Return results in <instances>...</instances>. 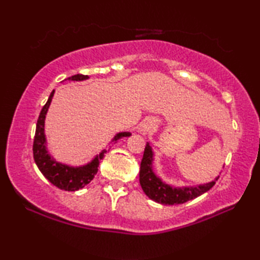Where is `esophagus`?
Returning <instances> with one entry per match:
<instances>
[{"instance_id":"1","label":"esophagus","mask_w":260,"mask_h":260,"mask_svg":"<svg viewBox=\"0 0 260 260\" xmlns=\"http://www.w3.org/2000/svg\"><path fill=\"white\" fill-rule=\"evenodd\" d=\"M155 127H156V121L153 120V119H151V118H148V119L144 120L143 124L141 125L140 133H142V134L146 135L148 133H150L152 129H155Z\"/></svg>"}]
</instances>
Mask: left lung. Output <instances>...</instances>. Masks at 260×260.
I'll return each instance as SVG.
<instances>
[{
	"instance_id": "1",
	"label": "left lung",
	"mask_w": 260,
	"mask_h": 260,
	"mask_svg": "<svg viewBox=\"0 0 260 260\" xmlns=\"http://www.w3.org/2000/svg\"><path fill=\"white\" fill-rule=\"evenodd\" d=\"M152 149L150 144L147 143L140 166V184L149 199L164 205L183 204L188 201L196 199L202 193L210 190L214 186L215 181L219 179V177H217L214 181L200 184L197 187H172L170 184L162 182L161 179L155 174L152 171Z\"/></svg>"
}]
</instances>
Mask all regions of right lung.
Listing matches in <instances>:
<instances>
[{
    "mask_svg": "<svg viewBox=\"0 0 260 260\" xmlns=\"http://www.w3.org/2000/svg\"><path fill=\"white\" fill-rule=\"evenodd\" d=\"M89 77L83 76V74H76V76L70 77L69 80L82 81L86 80ZM65 80H67V79H65ZM54 93L55 90H52L49 99H48L47 103L45 104V107L41 110L40 116H39L33 142V157L35 164L39 167V170L41 171V173L45 175L46 179L49 180L54 186L67 191H76L85 187L86 184L89 183L91 180L94 179L95 174L98 173L99 171L98 167L100 165V161L101 159H103L104 153L107 152V149L102 150V152L96 156L90 162L79 167L61 164V162L56 161L54 158L49 155L46 146L47 141L45 135V119ZM129 135V132L118 133L113 138L112 142H114V141L117 142L119 139L127 138V136Z\"/></svg>",
    "mask_w": 260,
    "mask_h": 260,
    "instance_id": "right-lung-1",
    "label": "right lung"
}]
</instances>
